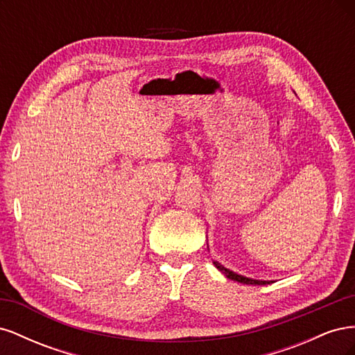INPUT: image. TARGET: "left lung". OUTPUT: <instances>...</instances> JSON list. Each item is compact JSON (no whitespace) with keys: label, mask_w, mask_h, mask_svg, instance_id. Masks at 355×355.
Returning <instances> with one entry per match:
<instances>
[{"label":"left lung","mask_w":355,"mask_h":355,"mask_svg":"<svg viewBox=\"0 0 355 355\" xmlns=\"http://www.w3.org/2000/svg\"><path fill=\"white\" fill-rule=\"evenodd\" d=\"M214 263V266L218 268L219 271H222L225 275H227L230 280H234V282H239V283H243V284H254V286H263V284H270L271 282H262V280H253V278H247V277H243V275H240V274H235V272H232V271H230V270H227V268L225 266H222L219 262H216L214 261L213 262Z\"/></svg>","instance_id":"obj_1"}]
</instances>
